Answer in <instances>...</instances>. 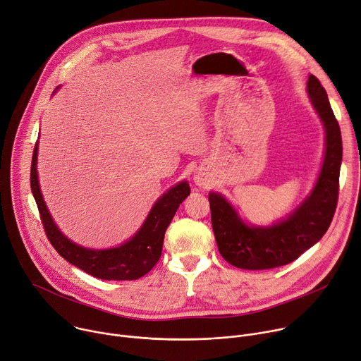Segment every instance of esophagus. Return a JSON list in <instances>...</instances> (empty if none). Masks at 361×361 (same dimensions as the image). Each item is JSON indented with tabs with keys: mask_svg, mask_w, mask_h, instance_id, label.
<instances>
[{
	"mask_svg": "<svg viewBox=\"0 0 361 361\" xmlns=\"http://www.w3.org/2000/svg\"><path fill=\"white\" fill-rule=\"evenodd\" d=\"M194 181H195V184L200 185V187L207 185V178L203 174H200V173H197V174L194 176Z\"/></svg>",
	"mask_w": 361,
	"mask_h": 361,
	"instance_id": "obj_1",
	"label": "esophagus"
}]
</instances>
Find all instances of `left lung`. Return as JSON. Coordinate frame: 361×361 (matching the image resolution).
Instances as JSON below:
<instances>
[{"label": "left lung", "mask_w": 361, "mask_h": 361, "mask_svg": "<svg viewBox=\"0 0 361 361\" xmlns=\"http://www.w3.org/2000/svg\"><path fill=\"white\" fill-rule=\"evenodd\" d=\"M307 85L311 102L325 126L326 141L321 174L304 204L272 227H249L220 194L209 195L219 252L236 268L262 271L288 265L314 246L333 221L340 190L341 130L321 82L310 75Z\"/></svg>", "instance_id": "8db88e82"}]
</instances>
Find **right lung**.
Wrapping results in <instances>:
<instances>
[{"mask_svg":"<svg viewBox=\"0 0 361 361\" xmlns=\"http://www.w3.org/2000/svg\"><path fill=\"white\" fill-rule=\"evenodd\" d=\"M36 161L37 144L35 151H32L30 185L39 207L46 236L61 257L86 274L106 281L138 279L154 268L161 256L164 235H166L167 227L171 223L178 206L190 194V187L187 183H180L162 195L154 204L140 232L129 242L115 249L92 250L72 243L60 233L53 223L40 192Z\"/></svg>","mask_w":361,"mask_h":361,"instance_id":"right-lung-1","label":"right lung"}]
</instances>
